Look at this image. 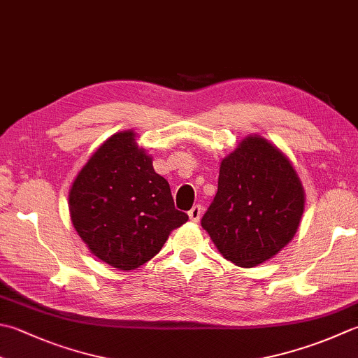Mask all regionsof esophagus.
Masks as SVG:
<instances>
[{
    "mask_svg": "<svg viewBox=\"0 0 358 358\" xmlns=\"http://www.w3.org/2000/svg\"><path fill=\"white\" fill-rule=\"evenodd\" d=\"M187 214H189V219H191V222L197 223L200 220V217H201V208L199 205L194 206Z\"/></svg>",
    "mask_w": 358,
    "mask_h": 358,
    "instance_id": "esophagus-1",
    "label": "esophagus"
}]
</instances>
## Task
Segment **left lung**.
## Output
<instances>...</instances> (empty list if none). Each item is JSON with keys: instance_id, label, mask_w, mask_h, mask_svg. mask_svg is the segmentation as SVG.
<instances>
[{"instance_id": "left-lung-1", "label": "left lung", "mask_w": 358, "mask_h": 358, "mask_svg": "<svg viewBox=\"0 0 358 358\" xmlns=\"http://www.w3.org/2000/svg\"><path fill=\"white\" fill-rule=\"evenodd\" d=\"M304 203L292 161L268 139L250 135L222 159L219 187L201 227L223 257L251 268L293 239Z\"/></svg>"}]
</instances>
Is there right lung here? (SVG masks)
I'll return each mask as SVG.
<instances>
[{"instance_id":"obj_1","label":"right lung","mask_w":358,"mask_h":358,"mask_svg":"<svg viewBox=\"0 0 358 358\" xmlns=\"http://www.w3.org/2000/svg\"><path fill=\"white\" fill-rule=\"evenodd\" d=\"M68 206L91 253L124 271L150 261L189 219L175 209L169 183L133 130L115 133L93 152L76 175Z\"/></svg>"}]
</instances>
